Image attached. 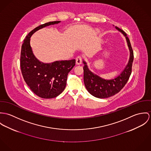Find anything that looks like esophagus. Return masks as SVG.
<instances>
[{
    "instance_id": "1",
    "label": "esophagus",
    "mask_w": 151,
    "mask_h": 151,
    "mask_svg": "<svg viewBox=\"0 0 151 151\" xmlns=\"http://www.w3.org/2000/svg\"><path fill=\"white\" fill-rule=\"evenodd\" d=\"M82 57L81 56L77 57L76 59V64L77 65H80L82 64Z\"/></svg>"
}]
</instances>
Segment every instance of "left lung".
<instances>
[{
	"mask_svg": "<svg viewBox=\"0 0 151 151\" xmlns=\"http://www.w3.org/2000/svg\"><path fill=\"white\" fill-rule=\"evenodd\" d=\"M115 28L125 36L130 51L129 62L120 74L114 79H105L92 72L88 69L86 62L83 61L85 87L90 94L99 99L108 98L117 94L127 82L132 73L134 55L130 40L123 30L117 27H115Z\"/></svg>",
	"mask_w": 151,
	"mask_h": 151,
	"instance_id": "8db88e82",
	"label": "left lung"
}]
</instances>
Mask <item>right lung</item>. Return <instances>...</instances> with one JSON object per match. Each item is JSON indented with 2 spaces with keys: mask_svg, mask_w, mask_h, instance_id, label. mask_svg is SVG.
Segmentation results:
<instances>
[{
  "mask_svg": "<svg viewBox=\"0 0 151 151\" xmlns=\"http://www.w3.org/2000/svg\"><path fill=\"white\" fill-rule=\"evenodd\" d=\"M49 22L37 27L26 36L21 47L20 67L24 79L31 90L42 99H52L65 89L68 75L75 65V60L43 63L36 58L30 45L31 37L37 31L60 23Z\"/></svg>",
  "mask_w": 151,
  "mask_h": 151,
  "instance_id": "1",
  "label": "right lung"
}]
</instances>
